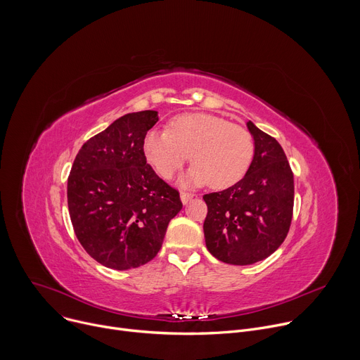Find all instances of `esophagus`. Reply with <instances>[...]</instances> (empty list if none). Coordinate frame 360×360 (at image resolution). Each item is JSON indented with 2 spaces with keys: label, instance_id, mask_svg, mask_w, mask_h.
Here are the masks:
<instances>
[{
  "label": "esophagus",
  "instance_id": "obj_1",
  "mask_svg": "<svg viewBox=\"0 0 360 360\" xmlns=\"http://www.w3.org/2000/svg\"><path fill=\"white\" fill-rule=\"evenodd\" d=\"M192 198H193L192 193H189V192H181V200H182L184 205H186Z\"/></svg>",
  "mask_w": 360,
  "mask_h": 360
}]
</instances>
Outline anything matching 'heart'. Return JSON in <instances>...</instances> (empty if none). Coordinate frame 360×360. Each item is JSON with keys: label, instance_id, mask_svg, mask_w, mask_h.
<instances>
[{"label": "heart", "instance_id": "heart-1", "mask_svg": "<svg viewBox=\"0 0 360 360\" xmlns=\"http://www.w3.org/2000/svg\"><path fill=\"white\" fill-rule=\"evenodd\" d=\"M146 162L162 178H171L189 158L195 164L182 179L185 185L210 184L225 189L249 169L255 142L248 129L211 114L175 117L168 131H149L142 141Z\"/></svg>", "mask_w": 360, "mask_h": 360}]
</instances>
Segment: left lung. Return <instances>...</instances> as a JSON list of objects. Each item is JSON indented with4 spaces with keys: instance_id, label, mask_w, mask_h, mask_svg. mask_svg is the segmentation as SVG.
<instances>
[{
    "instance_id": "8db88e82",
    "label": "left lung",
    "mask_w": 360,
    "mask_h": 360,
    "mask_svg": "<svg viewBox=\"0 0 360 360\" xmlns=\"http://www.w3.org/2000/svg\"><path fill=\"white\" fill-rule=\"evenodd\" d=\"M255 153L245 176L221 192L203 195L208 215L205 243L221 262L252 265L285 240L293 212V174L279 142L253 122Z\"/></svg>"
}]
</instances>
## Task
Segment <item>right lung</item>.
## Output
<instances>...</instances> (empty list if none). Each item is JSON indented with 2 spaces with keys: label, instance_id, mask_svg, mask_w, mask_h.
Wrapping results in <instances>:
<instances>
[{
  "label": "right lung",
  "instance_id": "obj_1",
  "mask_svg": "<svg viewBox=\"0 0 360 360\" xmlns=\"http://www.w3.org/2000/svg\"><path fill=\"white\" fill-rule=\"evenodd\" d=\"M157 122V111L118 118L82 145L68 176L74 232L91 258L111 269L155 258L169 221L182 210L179 192L143 157V136Z\"/></svg>",
  "mask_w": 360,
  "mask_h": 360
}]
</instances>
